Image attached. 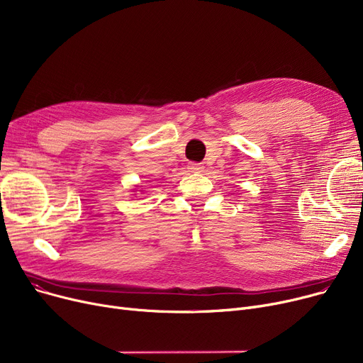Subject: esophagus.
<instances>
[{
	"instance_id": "34e87169",
	"label": "esophagus",
	"mask_w": 363,
	"mask_h": 363,
	"mask_svg": "<svg viewBox=\"0 0 363 363\" xmlns=\"http://www.w3.org/2000/svg\"><path fill=\"white\" fill-rule=\"evenodd\" d=\"M188 169H189V172H194V174H199V172H203L204 166L201 163H189Z\"/></svg>"
}]
</instances>
